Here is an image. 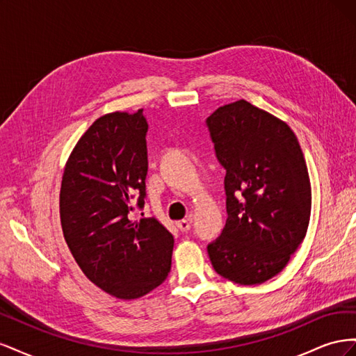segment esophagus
Masks as SVG:
<instances>
[{
  "label": "esophagus",
  "instance_id": "obj_1",
  "mask_svg": "<svg viewBox=\"0 0 356 356\" xmlns=\"http://www.w3.org/2000/svg\"><path fill=\"white\" fill-rule=\"evenodd\" d=\"M175 224H177V227H178L182 233H186V232H188V230H190V227H191V218L177 221Z\"/></svg>",
  "mask_w": 356,
  "mask_h": 356
}]
</instances>
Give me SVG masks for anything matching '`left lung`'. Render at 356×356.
<instances>
[{
  "label": "left lung",
  "instance_id": "obj_1",
  "mask_svg": "<svg viewBox=\"0 0 356 356\" xmlns=\"http://www.w3.org/2000/svg\"><path fill=\"white\" fill-rule=\"evenodd\" d=\"M207 126L225 169L227 221L208 245L215 272L258 285L284 270L310 220L306 160L289 126L245 99L220 106Z\"/></svg>",
  "mask_w": 356,
  "mask_h": 356
}]
</instances>
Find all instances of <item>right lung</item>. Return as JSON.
I'll list each match as a JSON object with an SVG mask.
<instances>
[{
  "mask_svg": "<svg viewBox=\"0 0 356 356\" xmlns=\"http://www.w3.org/2000/svg\"><path fill=\"white\" fill-rule=\"evenodd\" d=\"M148 123L111 113L86 131L65 165L60 224L70 251L90 281L117 298H139L170 272L174 236L154 217L134 220L144 208Z\"/></svg>",
  "mask_w": 356,
  "mask_h": 356,
  "instance_id": "add662e5",
  "label": "right lung"
}]
</instances>
